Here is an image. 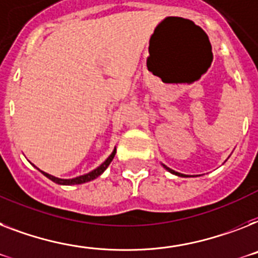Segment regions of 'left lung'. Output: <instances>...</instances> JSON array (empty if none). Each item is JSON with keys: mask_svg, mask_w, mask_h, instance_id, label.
Instances as JSON below:
<instances>
[{"mask_svg": "<svg viewBox=\"0 0 258 258\" xmlns=\"http://www.w3.org/2000/svg\"><path fill=\"white\" fill-rule=\"evenodd\" d=\"M163 167H164V168H165V169H167V171H168V172L173 173V175H176V176H181V177H187V176H185V175H183V173H179V172H176V171H173V169L168 168V167H167V165H164V164H163Z\"/></svg>", "mask_w": 258, "mask_h": 258, "instance_id": "1", "label": "left lung"}]
</instances>
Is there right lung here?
Listing matches in <instances>:
<instances>
[{
  "mask_svg": "<svg viewBox=\"0 0 258 258\" xmlns=\"http://www.w3.org/2000/svg\"><path fill=\"white\" fill-rule=\"evenodd\" d=\"M115 154H116V148H114V151L111 152V155L108 156L106 160H104L102 164L98 167V168H95L94 171H91V172L86 173V175H82V176H78V177H74V179H59V177H55L53 176V175H49V173L43 172V171H41L43 175H45L46 177H49L51 181H54V183L56 184H60V185H73V184H83V183H87V181H91V180L96 179L98 176H100L102 173L106 171V168H107L108 165H110V163L112 162V159H114Z\"/></svg>",
  "mask_w": 258,
  "mask_h": 258,
  "instance_id": "add662e5",
  "label": "right lung"
}]
</instances>
